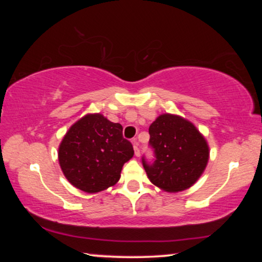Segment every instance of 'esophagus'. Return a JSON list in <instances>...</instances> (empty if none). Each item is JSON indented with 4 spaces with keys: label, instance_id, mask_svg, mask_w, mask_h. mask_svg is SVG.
I'll list each match as a JSON object with an SVG mask.
<instances>
[{
    "label": "esophagus",
    "instance_id": "34e87169",
    "mask_svg": "<svg viewBox=\"0 0 262 262\" xmlns=\"http://www.w3.org/2000/svg\"><path fill=\"white\" fill-rule=\"evenodd\" d=\"M132 144H134L135 155H136V156H139V155H141V151H139V144H138L137 138H134V139H132Z\"/></svg>",
    "mask_w": 262,
    "mask_h": 262
}]
</instances>
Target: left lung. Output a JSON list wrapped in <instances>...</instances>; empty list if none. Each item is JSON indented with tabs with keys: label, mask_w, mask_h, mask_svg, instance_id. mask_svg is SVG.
I'll return each mask as SVG.
<instances>
[{
	"label": "left lung",
	"mask_w": 262,
	"mask_h": 262,
	"mask_svg": "<svg viewBox=\"0 0 262 262\" xmlns=\"http://www.w3.org/2000/svg\"><path fill=\"white\" fill-rule=\"evenodd\" d=\"M152 162L142 157L143 167L154 185L166 192H180L198 180L209 161L205 138L188 120L162 114L149 127Z\"/></svg>",
	"instance_id": "obj_1"
}]
</instances>
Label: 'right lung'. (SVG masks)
<instances>
[{
    "instance_id": "obj_1",
    "label": "right lung",
    "mask_w": 262,
    "mask_h": 262,
    "mask_svg": "<svg viewBox=\"0 0 262 262\" xmlns=\"http://www.w3.org/2000/svg\"><path fill=\"white\" fill-rule=\"evenodd\" d=\"M134 156L123 126L101 114H87L76 121L59 145L58 160L71 185L96 193L117 184L124 163Z\"/></svg>"
}]
</instances>
